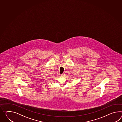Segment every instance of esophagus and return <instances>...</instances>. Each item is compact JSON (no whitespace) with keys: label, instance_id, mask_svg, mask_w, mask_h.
I'll list each match as a JSON object with an SVG mask.
<instances>
[{"label":"esophagus","instance_id":"1","mask_svg":"<svg viewBox=\"0 0 122 122\" xmlns=\"http://www.w3.org/2000/svg\"><path fill=\"white\" fill-rule=\"evenodd\" d=\"M61 76H64V74H61Z\"/></svg>","mask_w":122,"mask_h":122}]
</instances>
